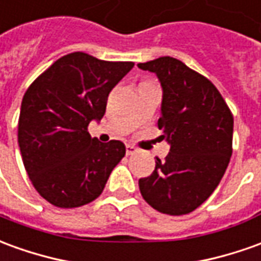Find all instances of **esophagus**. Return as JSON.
Masks as SVG:
<instances>
[{
	"instance_id": "esophagus-1",
	"label": "esophagus",
	"mask_w": 261,
	"mask_h": 261,
	"mask_svg": "<svg viewBox=\"0 0 261 261\" xmlns=\"http://www.w3.org/2000/svg\"><path fill=\"white\" fill-rule=\"evenodd\" d=\"M136 152H138V149H137L134 145H131V144H127V145H125V154H127V155H133V154H136Z\"/></svg>"
}]
</instances>
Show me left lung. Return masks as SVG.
<instances>
[{"instance_id": "obj_1", "label": "left lung", "mask_w": 261, "mask_h": 261, "mask_svg": "<svg viewBox=\"0 0 261 261\" xmlns=\"http://www.w3.org/2000/svg\"><path fill=\"white\" fill-rule=\"evenodd\" d=\"M162 86L161 140L165 160L138 181L145 202L158 212L179 216L200 206L219 185L230 161L233 114L212 82L181 61L162 56L138 63Z\"/></svg>"}]
</instances>
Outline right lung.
<instances>
[{
	"label": "right lung",
	"mask_w": 261,
	"mask_h": 261,
	"mask_svg": "<svg viewBox=\"0 0 261 261\" xmlns=\"http://www.w3.org/2000/svg\"><path fill=\"white\" fill-rule=\"evenodd\" d=\"M134 66L73 52L48 67L25 92L18 120L23 167L54 206L79 207L99 198L125 145L100 143L87 127L101 120L107 97Z\"/></svg>",
	"instance_id": "add662e5"
}]
</instances>
